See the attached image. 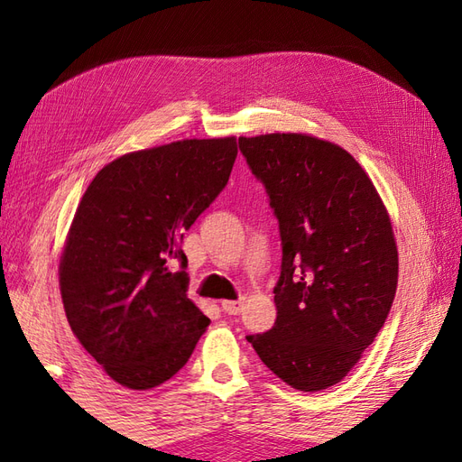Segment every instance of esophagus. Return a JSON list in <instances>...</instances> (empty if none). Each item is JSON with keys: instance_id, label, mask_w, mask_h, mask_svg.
<instances>
[{"instance_id": "obj_1", "label": "esophagus", "mask_w": 462, "mask_h": 462, "mask_svg": "<svg viewBox=\"0 0 462 462\" xmlns=\"http://www.w3.org/2000/svg\"><path fill=\"white\" fill-rule=\"evenodd\" d=\"M222 310L228 313V316H238V313L244 310V301L242 300H234V301H222Z\"/></svg>"}]
</instances>
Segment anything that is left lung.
<instances>
[{
  "label": "left lung",
  "instance_id": "left-lung-1",
  "mask_svg": "<svg viewBox=\"0 0 462 462\" xmlns=\"http://www.w3.org/2000/svg\"><path fill=\"white\" fill-rule=\"evenodd\" d=\"M280 224L276 323L246 336L293 389L336 385L375 341L397 290L389 214L341 146L298 133L238 139Z\"/></svg>",
  "mask_w": 462,
  "mask_h": 462
}]
</instances>
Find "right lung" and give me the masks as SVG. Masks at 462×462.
<instances>
[{"instance_id": "right-lung-1", "label": "right lung", "mask_w": 462, "mask_h": 462, "mask_svg": "<svg viewBox=\"0 0 462 462\" xmlns=\"http://www.w3.org/2000/svg\"><path fill=\"white\" fill-rule=\"evenodd\" d=\"M236 154L234 136L154 146L106 164L83 194L59 266L61 298L77 339L123 387L169 381L208 328L186 296L180 244Z\"/></svg>"}]
</instances>
